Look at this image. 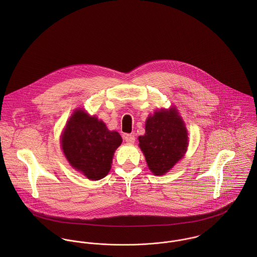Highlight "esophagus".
I'll use <instances>...</instances> for the list:
<instances>
[{
  "instance_id": "34e87169",
  "label": "esophagus",
  "mask_w": 257,
  "mask_h": 257,
  "mask_svg": "<svg viewBox=\"0 0 257 257\" xmlns=\"http://www.w3.org/2000/svg\"><path fill=\"white\" fill-rule=\"evenodd\" d=\"M123 139H124V141H125L128 145H134L135 142H136V138H135V136L132 135V134L125 135V136L123 137Z\"/></svg>"
}]
</instances>
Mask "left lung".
I'll return each instance as SVG.
<instances>
[{"label": "left lung", "instance_id": "8db88e82", "mask_svg": "<svg viewBox=\"0 0 257 257\" xmlns=\"http://www.w3.org/2000/svg\"><path fill=\"white\" fill-rule=\"evenodd\" d=\"M147 165L154 175H163L183 157L188 136L175 109L155 111L146 123V135L139 138Z\"/></svg>", "mask_w": 257, "mask_h": 257}]
</instances>
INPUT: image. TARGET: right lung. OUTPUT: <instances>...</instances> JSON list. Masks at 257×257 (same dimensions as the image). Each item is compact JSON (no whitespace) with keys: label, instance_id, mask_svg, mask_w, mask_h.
<instances>
[{"label":"right lung","instance_id":"right-lung-1","mask_svg":"<svg viewBox=\"0 0 257 257\" xmlns=\"http://www.w3.org/2000/svg\"><path fill=\"white\" fill-rule=\"evenodd\" d=\"M121 144L118 133L82 110L70 116L61 145L69 163L88 179L100 180L110 171L114 150Z\"/></svg>","mask_w":257,"mask_h":257}]
</instances>
